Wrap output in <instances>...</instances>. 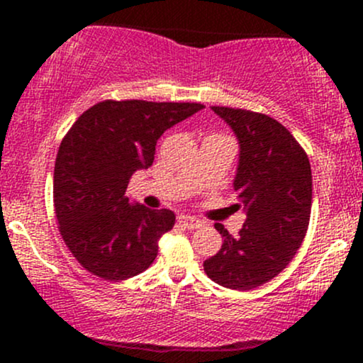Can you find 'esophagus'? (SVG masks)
Returning a JSON list of instances; mask_svg holds the SVG:
<instances>
[{
  "label": "esophagus",
  "instance_id": "esophagus-1",
  "mask_svg": "<svg viewBox=\"0 0 363 363\" xmlns=\"http://www.w3.org/2000/svg\"><path fill=\"white\" fill-rule=\"evenodd\" d=\"M177 223L188 230H195L202 226V221H199L196 218H191V216H182V214L177 216Z\"/></svg>",
  "mask_w": 363,
  "mask_h": 363
}]
</instances>
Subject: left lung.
I'll return each instance as SVG.
<instances>
[{"mask_svg":"<svg viewBox=\"0 0 363 363\" xmlns=\"http://www.w3.org/2000/svg\"><path fill=\"white\" fill-rule=\"evenodd\" d=\"M240 144L233 189L246 221L239 235L216 223L221 250L203 262L214 283L247 291L283 272L302 246L311 218V163L294 135L274 117L244 108L212 107Z\"/></svg>","mask_w":363,"mask_h":363,"instance_id":"1","label":"left lung"}]
</instances>
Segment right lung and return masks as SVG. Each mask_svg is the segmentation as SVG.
I'll list each match as a JSON object with an SVG mask.
<instances>
[{
	"label": "right lung",
	"instance_id": "obj_1",
	"mask_svg": "<svg viewBox=\"0 0 363 363\" xmlns=\"http://www.w3.org/2000/svg\"><path fill=\"white\" fill-rule=\"evenodd\" d=\"M202 108L105 100L72 124L54 164V211L65 244L87 272L124 281L155 262L175 214L130 205L124 193L131 175L152 164L161 135Z\"/></svg>",
	"mask_w": 363,
	"mask_h": 363
}]
</instances>
